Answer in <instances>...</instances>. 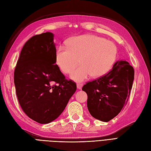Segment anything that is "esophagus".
Returning <instances> with one entry per match:
<instances>
[{
	"instance_id": "34e87169",
	"label": "esophagus",
	"mask_w": 151,
	"mask_h": 151,
	"mask_svg": "<svg viewBox=\"0 0 151 151\" xmlns=\"http://www.w3.org/2000/svg\"><path fill=\"white\" fill-rule=\"evenodd\" d=\"M76 87L78 89H82V88L83 87V84L80 83H78L76 84Z\"/></svg>"
}]
</instances>
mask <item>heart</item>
<instances>
[{"label":"heart","mask_w":151,"mask_h":151,"mask_svg":"<svg viewBox=\"0 0 151 151\" xmlns=\"http://www.w3.org/2000/svg\"><path fill=\"white\" fill-rule=\"evenodd\" d=\"M60 45L55 52V63L59 70L68 74L80 60V65L73 70L70 78L82 82L92 76H102L112 68L117 59V49L114 42L92 34L75 36Z\"/></svg>","instance_id":"obj_1"}]
</instances>
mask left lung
<instances>
[{
    "mask_svg": "<svg viewBox=\"0 0 151 151\" xmlns=\"http://www.w3.org/2000/svg\"><path fill=\"white\" fill-rule=\"evenodd\" d=\"M134 80V69L126 60H117L106 75L84 85L87 108L94 118L109 122L127 103Z\"/></svg>",
    "mask_w": 151,
    "mask_h": 151,
    "instance_id": "left-lung-1",
    "label": "left lung"
}]
</instances>
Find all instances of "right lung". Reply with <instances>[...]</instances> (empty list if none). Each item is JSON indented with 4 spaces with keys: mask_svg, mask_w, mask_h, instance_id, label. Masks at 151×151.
I'll list each match as a JSON object with an SVG mask.
<instances>
[{
    "mask_svg": "<svg viewBox=\"0 0 151 151\" xmlns=\"http://www.w3.org/2000/svg\"><path fill=\"white\" fill-rule=\"evenodd\" d=\"M53 37V33L47 32L29 39L14 73L22 110L40 124L50 123L59 117L76 90V83L65 79L55 64Z\"/></svg>",
    "mask_w": 151,
    "mask_h": 151,
    "instance_id": "obj_1",
    "label": "right lung"
}]
</instances>
